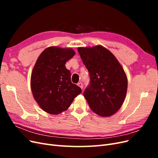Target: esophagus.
Segmentation results:
<instances>
[{
	"instance_id": "esophagus-1",
	"label": "esophagus",
	"mask_w": 158,
	"mask_h": 158,
	"mask_svg": "<svg viewBox=\"0 0 158 158\" xmlns=\"http://www.w3.org/2000/svg\"><path fill=\"white\" fill-rule=\"evenodd\" d=\"M78 86H79L81 89L83 88V84H82V82H79V83L78 84Z\"/></svg>"
}]
</instances>
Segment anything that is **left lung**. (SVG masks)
<instances>
[{
    "label": "left lung",
    "mask_w": 158,
    "mask_h": 158,
    "mask_svg": "<svg viewBox=\"0 0 158 158\" xmlns=\"http://www.w3.org/2000/svg\"><path fill=\"white\" fill-rule=\"evenodd\" d=\"M78 51L89 75L84 96L90 109L109 117L120 109L127 91V78L120 63L105 47H79Z\"/></svg>",
    "instance_id": "obj_1"
}]
</instances>
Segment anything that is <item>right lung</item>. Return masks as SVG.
I'll use <instances>...</instances> for the list:
<instances>
[{"instance_id":"obj_1","label":"right lung","mask_w":158,"mask_h":158,"mask_svg":"<svg viewBox=\"0 0 158 158\" xmlns=\"http://www.w3.org/2000/svg\"><path fill=\"white\" fill-rule=\"evenodd\" d=\"M75 55L72 49L50 47L38 57L31 76L33 98L45 112L57 114L67 109L82 89L73 84L65 63Z\"/></svg>"}]
</instances>
